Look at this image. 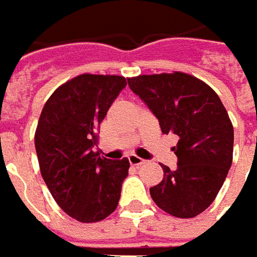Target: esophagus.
Returning a JSON list of instances; mask_svg holds the SVG:
<instances>
[{
	"instance_id": "esophagus-1",
	"label": "esophagus",
	"mask_w": 257,
	"mask_h": 257,
	"mask_svg": "<svg viewBox=\"0 0 257 257\" xmlns=\"http://www.w3.org/2000/svg\"><path fill=\"white\" fill-rule=\"evenodd\" d=\"M128 161H130V164H132L133 167H140V165L147 163L146 160H143V158H140V157L137 156H130L128 157Z\"/></svg>"
}]
</instances>
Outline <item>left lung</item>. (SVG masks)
<instances>
[{"mask_svg": "<svg viewBox=\"0 0 257 257\" xmlns=\"http://www.w3.org/2000/svg\"><path fill=\"white\" fill-rule=\"evenodd\" d=\"M158 118L163 134L174 133L177 170L161 165L164 178L150 188L158 208L194 218L212 204L232 165L233 125L221 99L197 77L174 72L127 79Z\"/></svg>", "mask_w": 257, "mask_h": 257, "instance_id": "1", "label": "left lung"}]
</instances>
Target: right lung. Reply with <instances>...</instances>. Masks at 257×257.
I'll return each instance as SVG.
<instances>
[{"instance_id":"add662e5","label":"right lung","mask_w":257,"mask_h":257,"mask_svg":"<svg viewBox=\"0 0 257 257\" xmlns=\"http://www.w3.org/2000/svg\"><path fill=\"white\" fill-rule=\"evenodd\" d=\"M125 84L114 75L73 77L52 93L39 117L35 149L42 178L56 204L79 222L103 221L118 205L130 163L94 149L100 123Z\"/></svg>"}]
</instances>
